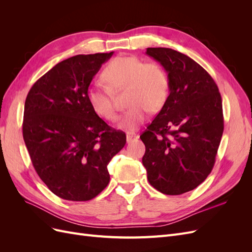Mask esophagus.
Returning a JSON list of instances; mask_svg holds the SVG:
<instances>
[{
	"mask_svg": "<svg viewBox=\"0 0 252 252\" xmlns=\"http://www.w3.org/2000/svg\"><path fill=\"white\" fill-rule=\"evenodd\" d=\"M139 138V135L138 134H135V133H130V132H128L127 133V135H126V140H127V142H131V141H133V140H136Z\"/></svg>",
	"mask_w": 252,
	"mask_h": 252,
	"instance_id": "esophagus-1",
	"label": "esophagus"
}]
</instances>
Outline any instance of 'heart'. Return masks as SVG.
<instances>
[{"instance_id":"obj_1","label":"heart","mask_w":252,"mask_h":252,"mask_svg":"<svg viewBox=\"0 0 252 252\" xmlns=\"http://www.w3.org/2000/svg\"><path fill=\"white\" fill-rule=\"evenodd\" d=\"M106 86L94 83L87 89V100L98 117L116 121L118 112L112 93L126 89L129 108L124 113L121 127L134 130L147 117L148 109L157 111L165 104L169 83L164 68L155 62L144 63L134 56L113 59L103 70Z\"/></svg>"}]
</instances>
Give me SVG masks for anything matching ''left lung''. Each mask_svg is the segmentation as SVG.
<instances>
[{
    "mask_svg": "<svg viewBox=\"0 0 252 252\" xmlns=\"http://www.w3.org/2000/svg\"><path fill=\"white\" fill-rule=\"evenodd\" d=\"M168 73L169 95L140 138L150 185L179 195L206 180L224 131L222 97L211 75L195 61L170 48H147Z\"/></svg>",
    "mask_w": 252,
    "mask_h": 252,
    "instance_id": "left-lung-1",
    "label": "left lung"
}]
</instances>
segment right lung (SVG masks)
Returning a JSON list of instances; mask_svg holds the SVG:
<instances>
[{
    "mask_svg": "<svg viewBox=\"0 0 252 252\" xmlns=\"http://www.w3.org/2000/svg\"><path fill=\"white\" fill-rule=\"evenodd\" d=\"M113 52L78 55L58 63L30 88L23 138L32 165L51 192L67 201L94 199L108 185L107 165L126 134L91 109L87 89Z\"/></svg>",
    "mask_w": 252,
    "mask_h": 252,
    "instance_id": "obj_1",
    "label": "right lung"
}]
</instances>
